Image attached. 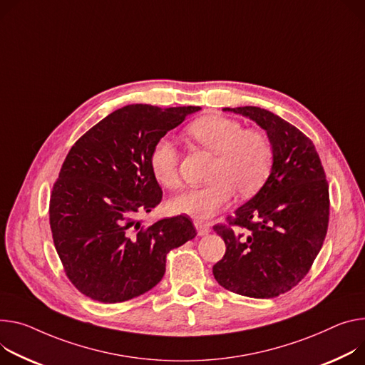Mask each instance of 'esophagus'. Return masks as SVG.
<instances>
[{
  "label": "esophagus",
  "instance_id": "1",
  "mask_svg": "<svg viewBox=\"0 0 365 365\" xmlns=\"http://www.w3.org/2000/svg\"><path fill=\"white\" fill-rule=\"evenodd\" d=\"M193 224H195V228H196V231H197V236H205V235H208L210 231H211L210 224H207V222L195 221Z\"/></svg>",
  "mask_w": 365,
  "mask_h": 365
}]
</instances>
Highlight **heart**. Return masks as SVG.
<instances>
[{
  "instance_id": "obj_1",
  "label": "heart",
  "mask_w": 365,
  "mask_h": 365,
  "mask_svg": "<svg viewBox=\"0 0 365 365\" xmlns=\"http://www.w3.org/2000/svg\"><path fill=\"white\" fill-rule=\"evenodd\" d=\"M186 134L197 147L215 154V158L208 173L211 182L176 196L169 204L172 212L207 220L231 200L235 189L240 196H250L267 182L274 164V148L262 130L243 129L236 119L211 115L192 122ZM148 161L158 183L169 189L179 187V154L170 140H158Z\"/></svg>"
}]
</instances>
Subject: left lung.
I'll use <instances>...</instances> for the list:
<instances>
[{"instance_id": "left-lung-1", "label": "left lung", "mask_w": 365, "mask_h": 365, "mask_svg": "<svg viewBox=\"0 0 365 365\" xmlns=\"http://www.w3.org/2000/svg\"><path fill=\"white\" fill-rule=\"evenodd\" d=\"M224 110L267 130L274 164L252 200L212 227L225 243L212 274L231 292L274 298L309 274L323 246L330 205L326 173L312 140L289 122L256 106Z\"/></svg>"}]
</instances>
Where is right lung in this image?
I'll return each instance as SVG.
<instances>
[{"instance_id":"add662e5","label":"right lung","mask_w":365,"mask_h":365,"mask_svg":"<svg viewBox=\"0 0 365 365\" xmlns=\"http://www.w3.org/2000/svg\"><path fill=\"white\" fill-rule=\"evenodd\" d=\"M200 106L129 105L71 147L49 201V224L65 275L91 300L122 303L155 287L165 256L196 236L187 215L148 227L138 217L163 190L150 169L154 144Z\"/></svg>"}]
</instances>
